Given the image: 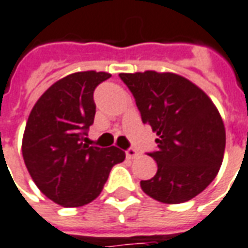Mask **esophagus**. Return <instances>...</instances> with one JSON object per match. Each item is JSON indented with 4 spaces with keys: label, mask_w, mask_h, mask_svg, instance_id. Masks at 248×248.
Listing matches in <instances>:
<instances>
[{
    "label": "esophagus",
    "mask_w": 248,
    "mask_h": 248,
    "mask_svg": "<svg viewBox=\"0 0 248 248\" xmlns=\"http://www.w3.org/2000/svg\"><path fill=\"white\" fill-rule=\"evenodd\" d=\"M124 153H126V157L130 158V160L136 158L137 155H138V152H137L136 149H133V148H129L127 150H124Z\"/></svg>",
    "instance_id": "esophagus-1"
}]
</instances>
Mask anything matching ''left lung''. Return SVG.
<instances>
[{
    "label": "left lung",
    "mask_w": 248,
    "mask_h": 248,
    "mask_svg": "<svg viewBox=\"0 0 248 248\" xmlns=\"http://www.w3.org/2000/svg\"><path fill=\"white\" fill-rule=\"evenodd\" d=\"M136 99L143 124L158 136L148 153L157 173L142 190L166 204L188 202L216 177L226 149V130L207 94L183 76L155 71L119 74Z\"/></svg>",
    "instance_id": "left-lung-1"
}]
</instances>
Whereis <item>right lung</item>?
Wrapping results in <instances>:
<instances>
[{"mask_svg": "<svg viewBox=\"0 0 248 248\" xmlns=\"http://www.w3.org/2000/svg\"><path fill=\"white\" fill-rule=\"evenodd\" d=\"M84 71L60 79L40 96L29 114L22 157L44 195L63 207H82L99 196L111 168L124 160L121 149L88 146L94 124V91L110 78Z\"/></svg>", "mask_w": 248, "mask_h": 248, "instance_id": "1", "label": "right lung"}]
</instances>
